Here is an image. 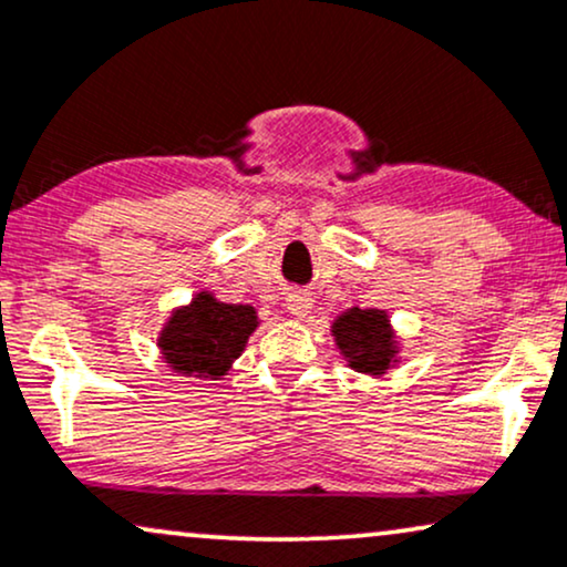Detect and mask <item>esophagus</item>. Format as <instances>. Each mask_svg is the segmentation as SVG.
I'll return each mask as SVG.
<instances>
[{"label": "esophagus", "instance_id": "1", "mask_svg": "<svg viewBox=\"0 0 567 567\" xmlns=\"http://www.w3.org/2000/svg\"><path fill=\"white\" fill-rule=\"evenodd\" d=\"M285 306H288V311L292 313L296 319H306L311 313V296H306V292H290L288 301H285Z\"/></svg>", "mask_w": 567, "mask_h": 567}]
</instances>
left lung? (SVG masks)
I'll list each match as a JSON object with an SVG mask.
<instances>
[{
	"mask_svg": "<svg viewBox=\"0 0 567 567\" xmlns=\"http://www.w3.org/2000/svg\"><path fill=\"white\" fill-rule=\"evenodd\" d=\"M330 332L340 357L353 372L367 374V378H383L388 370L399 367L401 340L395 336L385 309L351 306L332 319Z\"/></svg>",
	"mask_w": 567,
	"mask_h": 567,
	"instance_id": "left-lung-1",
	"label": "left lung"
}]
</instances>
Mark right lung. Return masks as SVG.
Returning <instances> with one entry per match:
<instances>
[{"mask_svg":"<svg viewBox=\"0 0 567 567\" xmlns=\"http://www.w3.org/2000/svg\"><path fill=\"white\" fill-rule=\"evenodd\" d=\"M258 324L261 319L250 303H224L216 292L200 290L189 303L176 306L161 327V359L184 378L221 380Z\"/></svg>","mask_w":567,"mask_h":567,"instance_id":"1","label":"right lung"}]
</instances>
